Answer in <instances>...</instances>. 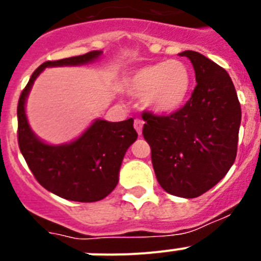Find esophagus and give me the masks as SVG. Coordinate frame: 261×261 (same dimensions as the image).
<instances>
[{
  "label": "esophagus",
  "mask_w": 261,
  "mask_h": 261,
  "mask_svg": "<svg viewBox=\"0 0 261 261\" xmlns=\"http://www.w3.org/2000/svg\"><path fill=\"white\" fill-rule=\"evenodd\" d=\"M135 129H136V132L138 133V135H141L142 133V126H144V121H142L141 119H136L135 120Z\"/></svg>",
  "instance_id": "34e87169"
}]
</instances>
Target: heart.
Returning a JSON list of instances; mask_svg holds the SVG:
<instances>
[{"instance_id":"1","label":"heart","mask_w":261,"mask_h":261,"mask_svg":"<svg viewBox=\"0 0 261 261\" xmlns=\"http://www.w3.org/2000/svg\"><path fill=\"white\" fill-rule=\"evenodd\" d=\"M126 93L144 96V103L154 114H174L187 102L192 74L179 60L156 62L133 70L124 82Z\"/></svg>"}]
</instances>
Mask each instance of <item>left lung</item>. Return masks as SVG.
Masks as SVG:
<instances>
[{
    "label": "left lung",
    "mask_w": 261,
    "mask_h": 261,
    "mask_svg": "<svg viewBox=\"0 0 261 261\" xmlns=\"http://www.w3.org/2000/svg\"><path fill=\"white\" fill-rule=\"evenodd\" d=\"M196 85L190 100L167 116L142 114L156 180L170 195L193 199L227 174L237 156L242 111L227 71L195 50Z\"/></svg>",
    "instance_id": "obj_1"
}]
</instances>
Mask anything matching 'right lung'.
<instances>
[{
	"instance_id": "right-lung-1",
	"label": "right lung",
	"mask_w": 261,
	"mask_h": 261,
	"mask_svg": "<svg viewBox=\"0 0 261 261\" xmlns=\"http://www.w3.org/2000/svg\"><path fill=\"white\" fill-rule=\"evenodd\" d=\"M102 50L41 64L23 89L18 102V144L36 180L62 199L94 202L105 199L119 181L120 166L128 147L137 140L133 119L111 123L96 119L77 140L64 145L45 144L30 128L26 99L41 71L49 66L85 65Z\"/></svg>"
}]
</instances>
